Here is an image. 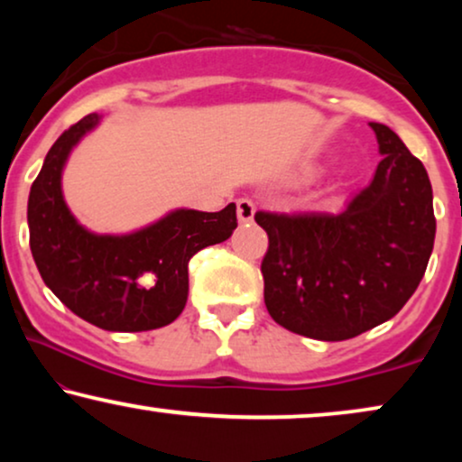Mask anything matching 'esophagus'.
Listing matches in <instances>:
<instances>
[{"instance_id": "34e87169", "label": "esophagus", "mask_w": 462, "mask_h": 462, "mask_svg": "<svg viewBox=\"0 0 462 462\" xmlns=\"http://www.w3.org/2000/svg\"><path fill=\"white\" fill-rule=\"evenodd\" d=\"M254 212H256V206L252 199H237V217H239V223H250L252 218H254Z\"/></svg>"}]
</instances>
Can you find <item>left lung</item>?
Returning <instances> with one entry per match:
<instances>
[{
    "label": "left lung",
    "instance_id": "obj_1",
    "mask_svg": "<svg viewBox=\"0 0 462 462\" xmlns=\"http://www.w3.org/2000/svg\"><path fill=\"white\" fill-rule=\"evenodd\" d=\"M370 128L383 160L343 210L254 214L269 236L264 305L300 337H357L393 318L425 275L435 239L427 170L393 130Z\"/></svg>",
    "mask_w": 462,
    "mask_h": 462
}]
</instances>
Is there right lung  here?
Listing matches in <instances>:
<instances>
[{"label":"right lung","mask_w":462,"mask_h":462,"mask_svg":"<svg viewBox=\"0 0 462 462\" xmlns=\"http://www.w3.org/2000/svg\"><path fill=\"white\" fill-rule=\"evenodd\" d=\"M100 122L90 113L62 132L31 185L29 245L46 286L81 319L109 332L168 326L187 305L189 261L231 237L236 204L170 212L128 236L84 229L65 204L60 176L71 149Z\"/></svg>","instance_id":"right-lung-1"}]
</instances>
